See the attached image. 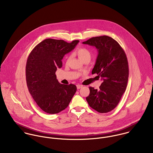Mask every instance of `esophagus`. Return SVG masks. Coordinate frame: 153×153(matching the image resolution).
<instances>
[{
    "label": "esophagus",
    "mask_w": 153,
    "mask_h": 153,
    "mask_svg": "<svg viewBox=\"0 0 153 153\" xmlns=\"http://www.w3.org/2000/svg\"><path fill=\"white\" fill-rule=\"evenodd\" d=\"M76 87H77V89H80V88L82 87V85H77Z\"/></svg>",
    "instance_id": "1"
}]
</instances>
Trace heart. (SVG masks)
Masks as SVG:
<instances>
[{"instance_id":"heart-1","label":"heart","mask_w":153,"mask_h":153,"mask_svg":"<svg viewBox=\"0 0 153 153\" xmlns=\"http://www.w3.org/2000/svg\"><path fill=\"white\" fill-rule=\"evenodd\" d=\"M75 53L78 55V56L79 58V59L83 62H85V61L89 62L92 57V53L91 51L88 49L84 47L79 48L76 51ZM71 59H72L71 55L68 56L66 59V64H68L71 61Z\"/></svg>"}]
</instances>
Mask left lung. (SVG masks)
Instances as JSON below:
<instances>
[{"instance_id":"8db88e82","label":"left lung","mask_w":153,"mask_h":153,"mask_svg":"<svg viewBox=\"0 0 153 153\" xmlns=\"http://www.w3.org/2000/svg\"><path fill=\"white\" fill-rule=\"evenodd\" d=\"M82 44L97 48L98 54L92 74L102 80L100 89L89 87L86 100L92 109L108 112L118 104L127 88L129 69L126 54L115 40L105 35L91 38Z\"/></svg>"}]
</instances>
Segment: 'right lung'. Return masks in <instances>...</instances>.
I'll return each mask as SVG.
<instances>
[{"label": "right lung", "instance_id": "1", "mask_svg": "<svg viewBox=\"0 0 153 153\" xmlns=\"http://www.w3.org/2000/svg\"><path fill=\"white\" fill-rule=\"evenodd\" d=\"M79 41L45 39L30 53L26 65L29 91L37 105L46 113L57 114L65 109L76 91L74 84H61L55 72L62 66L64 55L73 50Z\"/></svg>", "mask_w": 153, "mask_h": 153}]
</instances>
